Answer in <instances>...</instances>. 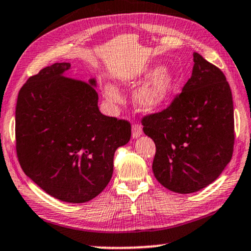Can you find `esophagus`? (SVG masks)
Segmentation results:
<instances>
[{
    "label": "esophagus",
    "instance_id": "obj_1",
    "mask_svg": "<svg viewBox=\"0 0 251 251\" xmlns=\"http://www.w3.org/2000/svg\"><path fill=\"white\" fill-rule=\"evenodd\" d=\"M140 135H142V127L138 125V124H134V125L132 126V138L136 139L139 138Z\"/></svg>",
    "mask_w": 251,
    "mask_h": 251
}]
</instances>
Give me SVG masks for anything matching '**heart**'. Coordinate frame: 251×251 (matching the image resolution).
I'll return each mask as SVG.
<instances>
[{
  "mask_svg": "<svg viewBox=\"0 0 251 251\" xmlns=\"http://www.w3.org/2000/svg\"><path fill=\"white\" fill-rule=\"evenodd\" d=\"M148 81L134 93V104L142 111H152L164 103L175 86V76L166 68L152 69L146 73ZM104 96L112 103L122 102V96L116 86H104Z\"/></svg>",
  "mask_w": 251,
  "mask_h": 251,
  "instance_id": "b5f03b06",
  "label": "heart"
}]
</instances>
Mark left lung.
I'll return each mask as SVG.
<instances>
[{
  "label": "left lung",
  "mask_w": 251,
  "mask_h": 251,
  "mask_svg": "<svg viewBox=\"0 0 251 251\" xmlns=\"http://www.w3.org/2000/svg\"><path fill=\"white\" fill-rule=\"evenodd\" d=\"M153 140L152 171L175 193L203 189L220 176L234 148V110L226 76L194 52L192 76L168 108L142 118Z\"/></svg>",
  "instance_id": "8db88e82"
}]
</instances>
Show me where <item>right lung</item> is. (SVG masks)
I'll return each instance as SVG.
<instances>
[{
	"instance_id": "right-lung-1",
	"label": "right lung",
	"mask_w": 251,
	"mask_h": 251,
	"mask_svg": "<svg viewBox=\"0 0 251 251\" xmlns=\"http://www.w3.org/2000/svg\"><path fill=\"white\" fill-rule=\"evenodd\" d=\"M70 68V63L47 66L21 88L16 151L25 175L47 194L83 203L109 183L113 155L131 139V124L102 115L95 79L65 76Z\"/></svg>"
}]
</instances>
